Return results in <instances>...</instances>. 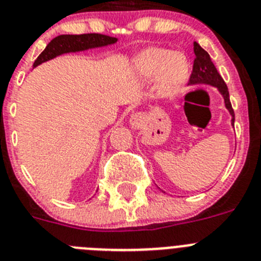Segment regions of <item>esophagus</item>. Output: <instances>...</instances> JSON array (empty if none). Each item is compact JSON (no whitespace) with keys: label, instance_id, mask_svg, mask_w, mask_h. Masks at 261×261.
I'll list each match as a JSON object with an SVG mask.
<instances>
[{"label":"esophagus","instance_id":"1","mask_svg":"<svg viewBox=\"0 0 261 261\" xmlns=\"http://www.w3.org/2000/svg\"><path fill=\"white\" fill-rule=\"evenodd\" d=\"M129 124H130V126H132L133 129H140L143 124L142 114H140V112L133 114L132 116H130V119H129Z\"/></svg>","mask_w":261,"mask_h":261}]
</instances>
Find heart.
<instances>
[{
	"label": "heart",
	"instance_id": "obj_1",
	"mask_svg": "<svg viewBox=\"0 0 261 261\" xmlns=\"http://www.w3.org/2000/svg\"><path fill=\"white\" fill-rule=\"evenodd\" d=\"M137 71L142 77H158L159 94L164 98H173L182 89L188 79V62L182 54L166 49H149L136 61Z\"/></svg>",
	"mask_w": 261,
	"mask_h": 261
}]
</instances>
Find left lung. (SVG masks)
<instances>
[{
    "mask_svg": "<svg viewBox=\"0 0 261 261\" xmlns=\"http://www.w3.org/2000/svg\"><path fill=\"white\" fill-rule=\"evenodd\" d=\"M194 54L195 59L194 64H193V72H191L190 79H189V84L190 85L207 84V85H212V87L217 88V90L224 97L225 107L231 115V125H234V111L233 107H231L230 99H229V92L225 81L217 72L216 67L212 63L208 53L205 51L203 47H200L198 42H194Z\"/></svg>",
    "mask_w": 261,
    "mask_h": 261,
    "instance_id": "8db88e82",
    "label": "left lung"
}]
</instances>
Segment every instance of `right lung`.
I'll use <instances>...</instances> for the list:
<instances>
[{
	"label": "right lung",
	"instance_id": "right-lung-1",
	"mask_svg": "<svg viewBox=\"0 0 261 261\" xmlns=\"http://www.w3.org/2000/svg\"><path fill=\"white\" fill-rule=\"evenodd\" d=\"M118 41V38L110 37L106 35H99V33H85V35H61L58 37L53 38L47 44L44 51L37 57V59L33 63V67H37L38 64L50 61L56 57L66 54V53H76L84 51L88 49H94V47L107 46Z\"/></svg>",
	"mask_w": 261,
	"mask_h": 261
}]
</instances>
